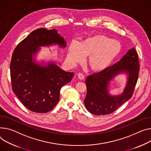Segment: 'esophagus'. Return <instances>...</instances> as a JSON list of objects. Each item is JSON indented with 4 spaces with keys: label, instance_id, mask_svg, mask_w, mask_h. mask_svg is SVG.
<instances>
[{
    "label": "esophagus",
    "instance_id": "34e87169",
    "mask_svg": "<svg viewBox=\"0 0 151 151\" xmlns=\"http://www.w3.org/2000/svg\"><path fill=\"white\" fill-rule=\"evenodd\" d=\"M78 76L79 79H84V75L81 73H78Z\"/></svg>",
    "mask_w": 151,
    "mask_h": 151
}]
</instances>
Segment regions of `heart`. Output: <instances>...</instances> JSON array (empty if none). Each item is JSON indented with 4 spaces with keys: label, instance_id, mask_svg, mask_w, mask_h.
I'll return each instance as SVG.
<instances>
[{
    "label": "heart",
    "instance_id": "obj_1",
    "mask_svg": "<svg viewBox=\"0 0 151 151\" xmlns=\"http://www.w3.org/2000/svg\"><path fill=\"white\" fill-rule=\"evenodd\" d=\"M120 49L121 46L117 41L104 35H95L87 37L79 44L74 42L70 44L67 59L69 63L75 65L81 63L84 57L88 56L87 65L90 69L100 72L112 64Z\"/></svg>",
    "mask_w": 151,
    "mask_h": 151
}]
</instances>
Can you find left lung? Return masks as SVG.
<instances>
[{
    "label": "left lung",
    "mask_w": 151,
    "mask_h": 151,
    "mask_svg": "<svg viewBox=\"0 0 151 151\" xmlns=\"http://www.w3.org/2000/svg\"><path fill=\"white\" fill-rule=\"evenodd\" d=\"M139 64L134 48L129 50L119 61L103 71L87 76L84 104L88 111L96 115H105L115 110L132 97L138 78ZM126 73L128 81L124 93L118 96L109 95L108 86L118 74Z\"/></svg>",
    "instance_id": "8db88e82"
}]
</instances>
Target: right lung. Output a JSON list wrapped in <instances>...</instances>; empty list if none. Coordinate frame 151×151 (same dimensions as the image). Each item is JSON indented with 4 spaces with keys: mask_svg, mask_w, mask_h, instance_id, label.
Here are the masks:
<instances>
[{
    "mask_svg": "<svg viewBox=\"0 0 151 151\" xmlns=\"http://www.w3.org/2000/svg\"><path fill=\"white\" fill-rule=\"evenodd\" d=\"M58 44L63 48L66 42L55 29L34 30L14 49L10 63L13 92L28 110L47 113L59 101L60 90L71 81L74 73L67 72L54 63L42 66L34 62L39 47Z\"/></svg>",
    "mask_w": 151,
    "mask_h": 151,
    "instance_id": "right-lung-1",
    "label": "right lung"
}]
</instances>
